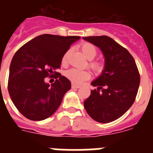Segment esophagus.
Wrapping results in <instances>:
<instances>
[{
  "label": "esophagus",
  "mask_w": 153,
  "mask_h": 153,
  "mask_svg": "<svg viewBox=\"0 0 153 153\" xmlns=\"http://www.w3.org/2000/svg\"><path fill=\"white\" fill-rule=\"evenodd\" d=\"M80 87V86L79 85H76L75 84V83H72V88L73 89H78Z\"/></svg>",
  "instance_id": "esophagus-1"
}]
</instances>
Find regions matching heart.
Wrapping results in <instances>:
<instances>
[{"label": "heart", "mask_w": 153, "mask_h": 153, "mask_svg": "<svg viewBox=\"0 0 153 153\" xmlns=\"http://www.w3.org/2000/svg\"><path fill=\"white\" fill-rule=\"evenodd\" d=\"M80 48L84 56L88 60H93V58L97 56V53H98L97 47L93 44L89 43V42L83 43L81 44ZM69 53H70V50L65 53L64 55L63 56L62 63L63 65L67 64ZM89 67H90V69H92V70L94 73L100 74L103 70V63L101 60H91L89 63ZM65 76L72 82L79 84V83H83V81L90 79V76H91V74L88 70H80L76 68H71L65 72Z\"/></svg>", "instance_id": "obj_1"}]
</instances>
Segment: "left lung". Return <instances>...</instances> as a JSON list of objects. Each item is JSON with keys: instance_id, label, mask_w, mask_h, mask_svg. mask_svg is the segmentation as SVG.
I'll return each instance as SVG.
<instances>
[{"instance_id": "obj_1", "label": "left lung", "mask_w": 153, "mask_h": 153, "mask_svg": "<svg viewBox=\"0 0 153 153\" xmlns=\"http://www.w3.org/2000/svg\"><path fill=\"white\" fill-rule=\"evenodd\" d=\"M83 39L100 48L105 56L102 74L91 83L97 90H91L84 107L97 122H113L122 117L136 100L140 83L139 70L129 51L109 36Z\"/></svg>"}]
</instances>
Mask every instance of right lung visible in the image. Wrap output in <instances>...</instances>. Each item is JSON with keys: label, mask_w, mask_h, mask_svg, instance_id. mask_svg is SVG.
I'll list each match as a JSON object with an SVG mask.
<instances>
[{"label": "right lung", "mask_w": 153, "mask_h": 153, "mask_svg": "<svg viewBox=\"0 0 153 153\" xmlns=\"http://www.w3.org/2000/svg\"><path fill=\"white\" fill-rule=\"evenodd\" d=\"M79 36L43 34L30 40L15 53L10 66L7 88L12 102L26 118L40 121L60 106L70 81L56 70L62 58ZM56 75L50 86L44 78Z\"/></svg>", "instance_id": "right-lung-1"}]
</instances>
